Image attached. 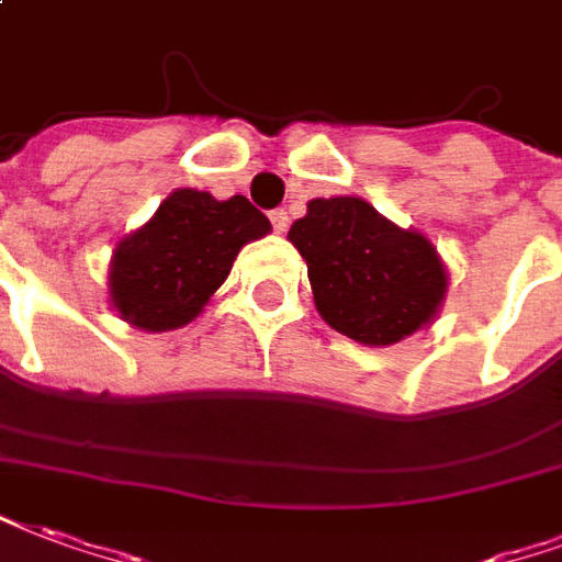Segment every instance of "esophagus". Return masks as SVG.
<instances>
[{
    "label": "esophagus",
    "mask_w": 562,
    "mask_h": 562,
    "mask_svg": "<svg viewBox=\"0 0 562 562\" xmlns=\"http://www.w3.org/2000/svg\"><path fill=\"white\" fill-rule=\"evenodd\" d=\"M289 211H285V207H277V211H270V223H273V228H277V232H285V228H289Z\"/></svg>",
    "instance_id": "34e87169"
}]
</instances>
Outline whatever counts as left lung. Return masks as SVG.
Returning a JSON list of instances; mask_svg holds the SVG:
<instances>
[{
  "instance_id": "1",
  "label": "left lung",
  "mask_w": 562,
  "mask_h": 562,
  "mask_svg": "<svg viewBox=\"0 0 562 562\" xmlns=\"http://www.w3.org/2000/svg\"><path fill=\"white\" fill-rule=\"evenodd\" d=\"M289 240L306 261L315 310L355 342H402L435 322L447 297L450 277L431 240L366 199H313Z\"/></svg>"
}]
</instances>
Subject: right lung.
<instances>
[{
    "label": "right lung",
    "mask_w": 562,
    "mask_h": 562,
    "mask_svg": "<svg viewBox=\"0 0 562 562\" xmlns=\"http://www.w3.org/2000/svg\"><path fill=\"white\" fill-rule=\"evenodd\" d=\"M268 232V217L244 196L220 202L181 187L112 249V310L148 334L184 327L226 282L240 247Z\"/></svg>",
    "instance_id": "obj_1"
}]
</instances>
